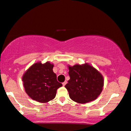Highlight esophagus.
I'll use <instances>...</instances> for the list:
<instances>
[{"mask_svg":"<svg viewBox=\"0 0 131 131\" xmlns=\"http://www.w3.org/2000/svg\"><path fill=\"white\" fill-rule=\"evenodd\" d=\"M67 81H64V82H63V83H62V84H63V86H64V85H65L67 84Z\"/></svg>","mask_w":131,"mask_h":131,"instance_id":"1","label":"esophagus"}]
</instances>
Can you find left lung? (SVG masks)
I'll use <instances>...</instances> for the list:
<instances>
[{
  "label": "left lung",
  "mask_w": 131,
  "mask_h": 131,
  "mask_svg": "<svg viewBox=\"0 0 131 131\" xmlns=\"http://www.w3.org/2000/svg\"><path fill=\"white\" fill-rule=\"evenodd\" d=\"M70 79L64 86L72 101L85 104L95 100L104 86L102 74L93 66L85 63L68 66Z\"/></svg>",
  "instance_id": "8db88e82"
}]
</instances>
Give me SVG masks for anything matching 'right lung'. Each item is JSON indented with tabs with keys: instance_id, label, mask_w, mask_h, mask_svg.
Returning <instances> with one entry per match:
<instances>
[{
	"instance_id": "1",
	"label": "right lung",
	"mask_w": 131,
	"mask_h": 131,
	"mask_svg": "<svg viewBox=\"0 0 131 131\" xmlns=\"http://www.w3.org/2000/svg\"><path fill=\"white\" fill-rule=\"evenodd\" d=\"M53 64L49 61L35 63L23 75V85L28 96L36 101L46 103L52 100L62 84L57 80Z\"/></svg>"
}]
</instances>
